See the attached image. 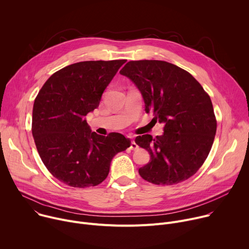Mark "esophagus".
<instances>
[{"label": "esophagus", "instance_id": "esophagus-1", "mask_svg": "<svg viewBox=\"0 0 249 249\" xmlns=\"http://www.w3.org/2000/svg\"><path fill=\"white\" fill-rule=\"evenodd\" d=\"M130 149L132 150V151H136V150H138L139 149V146L136 144V142L132 139L131 140V145H130Z\"/></svg>", "mask_w": 249, "mask_h": 249}]
</instances>
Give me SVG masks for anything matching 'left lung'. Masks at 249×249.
I'll use <instances>...</instances> for the list:
<instances>
[{
	"label": "left lung",
	"mask_w": 249,
	"mask_h": 249,
	"mask_svg": "<svg viewBox=\"0 0 249 249\" xmlns=\"http://www.w3.org/2000/svg\"><path fill=\"white\" fill-rule=\"evenodd\" d=\"M138 88L147 113L163 124L155 139L138 136L150 161L140 175L157 185H172L194 175L206 160L217 131L210 96L194 77L171 63L159 60L130 61L120 71Z\"/></svg>",
	"instance_id": "8db88e82"
}]
</instances>
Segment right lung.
I'll use <instances>...</instances> for the list:
<instances>
[{
    "mask_svg": "<svg viewBox=\"0 0 249 249\" xmlns=\"http://www.w3.org/2000/svg\"><path fill=\"white\" fill-rule=\"evenodd\" d=\"M126 60L85 61L54 73L34 100L32 136L38 154L59 181L85 188L101 183L113 157L130 147L119 133L91 132L85 116L98 107L101 95Z\"/></svg>",
    "mask_w": 249,
    "mask_h": 249,
    "instance_id": "right-lung-1",
    "label": "right lung"
}]
</instances>
